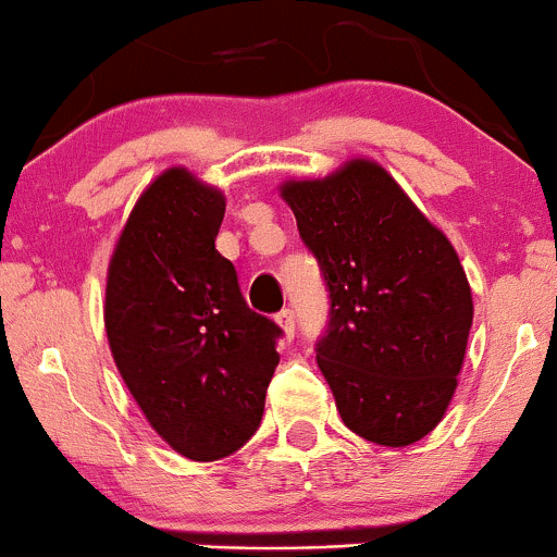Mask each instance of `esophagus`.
<instances>
[{
    "label": "esophagus",
    "instance_id": "1",
    "mask_svg": "<svg viewBox=\"0 0 557 557\" xmlns=\"http://www.w3.org/2000/svg\"><path fill=\"white\" fill-rule=\"evenodd\" d=\"M276 324L281 329V334H284V339L295 337V313H292V310H281L276 315Z\"/></svg>",
    "mask_w": 557,
    "mask_h": 557
}]
</instances>
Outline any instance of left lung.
I'll use <instances>...</instances> for the list:
<instances>
[{
	"label": "left lung",
	"instance_id": "1",
	"mask_svg": "<svg viewBox=\"0 0 557 557\" xmlns=\"http://www.w3.org/2000/svg\"><path fill=\"white\" fill-rule=\"evenodd\" d=\"M278 194L329 284L315 361L339 417L372 444H417L444 420L468 350L472 292L457 249L374 159L289 177Z\"/></svg>",
	"mask_w": 557,
	"mask_h": 557
}]
</instances>
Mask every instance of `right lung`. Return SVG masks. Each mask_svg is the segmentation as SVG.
I'll return each instance as SVG.
<instances>
[{"label":"right lung","instance_id":"obj_1","mask_svg":"<svg viewBox=\"0 0 557 557\" xmlns=\"http://www.w3.org/2000/svg\"><path fill=\"white\" fill-rule=\"evenodd\" d=\"M225 194L170 166L137 196L106 273L109 348L143 417L194 462L255 435L281 329L252 313L214 249Z\"/></svg>","mask_w":557,"mask_h":557}]
</instances>
